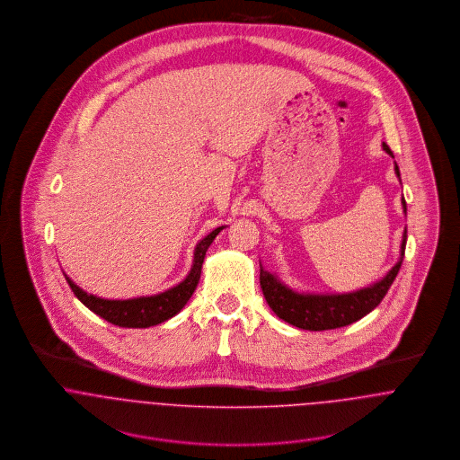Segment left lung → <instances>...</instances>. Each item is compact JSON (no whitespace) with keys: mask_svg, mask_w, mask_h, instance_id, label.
<instances>
[{"mask_svg":"<svg viewBox=\"0 0 460 460\" xmlns=\"http://www.w3.org/2000/svg\"><path fill=\"white\" fill-rule=\"evenodd\" d=\"M383 148L392 154L390 146L383 141ZM394 173L400 179V170L394 163ZM403 214H407L405 199L402 198ZM407 230H403L400 257L398 262L383 276L379 281L343 294H314V292H297L285 285L276 272H269L261 265V285L263 297L270 310L285 323L306 331H326V329L343 328L349 326L374 308L381 305L385 296L388 294L392 283L400 270V265L405 253Z\"/></svg>","mask_w":460,"mask_h":460,"instance_id":"8db88e82","label":"left lung"}]
</instances>
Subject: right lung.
I'll list each match as a JSON object with an SVG mask.
<instances>
[{"label": "right lung", "instance_id": "add662e5", "mask_svg": "<svg viewBox=\"0 0 460 460\" xmlns=\"http://www.w3.org/2000/svg\"><path fill=\"white\" fill-rule=\"evenodd\" d=\"M223 230V226L212 230L207 237H203L195 248V257H193V265L188 276L175 287L154 294V296H143V297H132V299H102L93 294L84 292L79 288L66 272V283L70 285L74 296L95 315L102 317L104 321L120 326V328H150L157 326L161 323H166L168 319L175 317L190 301L193 292L197 290L199 274H201V265L205 253L216 235Z\"/></svg>", "mask_w": 460, "mask_h": 460}]
</instances>
